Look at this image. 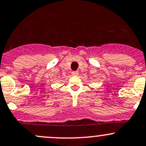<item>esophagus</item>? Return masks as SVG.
Listing matches in <instances>:
<instances>
[{"label":"esophagus","instance_id":"34e87169","mask_svg":"<svg viewBox=\"0 0 146 146\" xmlns=\"http://www.w3.org/2000/svg\"><path fill=\"white\" fill-rule=\"evenodd\" d=\"M71 74L73 75V76H78L79 73H78V71H73Z\"/></svg>","mask_w":146,"mask_h":146}]
</instances>
